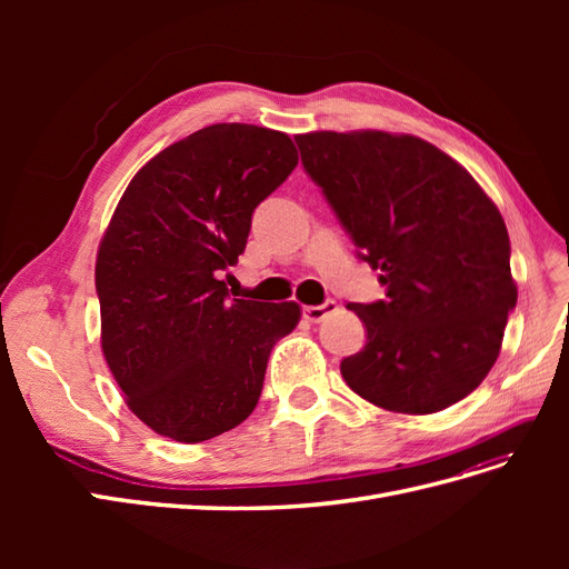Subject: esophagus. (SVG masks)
<instances>
[{
  "label": "esophagus",
  "instance_id": "esophagus-1",
  "mask_svg": "<svg viewBox=\"0 0 569 569\" xmlns=\"http://www.w3.org/2000/svg\"><path fill=\"white\" fill-rule=\"evenodd\" d=\"M332 311H337V301L327 299V301L320 303V306H303L301 316H303L306 322H320V320H325L327 316H330Z\"/></svg>",
  "mask_w": 569,
  "mask_h": 569
}]
</instances>
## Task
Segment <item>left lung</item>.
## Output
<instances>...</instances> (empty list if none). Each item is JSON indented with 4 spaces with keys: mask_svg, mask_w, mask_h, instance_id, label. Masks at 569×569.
<instances>
[{
    "mask_svg": "<svg viewBox=\"0 0 569 569\" xmlns=\"http://www.w3.org/2000/svg\"><path fill=\"white\" fill-rule=\"evenodd\" d=\"M295 140L358 258L387 287V299L349 303L368 341L341 360V377L366 401L408 416L458 403L489 375L518 303L496 203L420 137L360 130Z\"/></svg>",
    "mask_w": 569,
    "mask_h": 569,
    "instance_id": "8db88e82",
    "label": "left lung"
}]
</instances>
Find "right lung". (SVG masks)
<instances>
[{"mask_svg":"<svg viewBox=\"0 0 569 569\" xmlns=\"http://www.w3.org/2000/svg\"><path fill=\"white\" fill-rule=\"evenodd\" d=\"M297 163L284 132L218 123L157 153L120 197L94 268L101 351L157 435L199 443L256 408L274 341L301 308L232 299L220 274Z\"/></svg>","mask_w":569,"mask_h":569,"instance_id":"right-lung-1","label":"right lung"}]
</instances>
